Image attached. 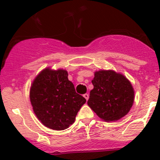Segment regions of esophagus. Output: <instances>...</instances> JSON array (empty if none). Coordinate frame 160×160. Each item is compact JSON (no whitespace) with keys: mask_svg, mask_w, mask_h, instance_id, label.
Returning <instances> with one entry per match:
<instances>
[{"mask_svg":"<svg viewBox=\"0 0 160 160\" xmlns=\"http://www.w3.org/2000/svg\"><path fill=\"white\" fill-rule=\"evenodd\" d=\"M83 97H84L85 99H86L87 101H88V98H89V94H88V93H85V94H83Z\"/></svg>","mask_w":160,"mask_h":160,"instance_id":"obj_1","label":"esophagus"}]
</instances>
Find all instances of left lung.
Here are the masks:
<instances>
[{"mask_svg": "<svg viewBox=\"0 0 160 160\" xmlns=\"http://www.w3.org/2000/svg\"><path fill=\"white\" fill-rule=\"evenodd\" d=\"M88 104L105 122H115L126 115L134 102V90L130 81L113 70H99L92 80Z\"/></svg>", "mask_w": 160, "mask_h": 160, "instance_id": "left-lung-1", "label": "left lung"}]
</instances>
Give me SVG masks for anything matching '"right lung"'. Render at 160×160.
<instances>
[{"label": "right lung", "mask_w": 160, "mask_h": 160, "mask_svg": "<svg viewBox=\"0 0 160 160\" xmlns=\"http://www.w3.org/2000/svg\"><path fill=\"white\" fill-rule=\"evenodd\" d=\"M30 101L34 113L47 128L64 130L75 122L86 99L76 92L67 70H43L31 86Z\"/></svg>", "instance_id": "obj_1"}]
</instances>
